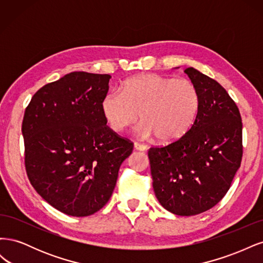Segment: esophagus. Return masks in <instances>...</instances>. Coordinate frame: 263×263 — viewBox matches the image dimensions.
I'll list each match as a JSON object with an SVG mask.
<instances>
[{
	"instance_id": "esophagus-1",
	"label": "esophagus",
	"mask_w": 263,
	"mask_h": 263,
	"mask_svg": "<svg viewBox=\"0 0 263 263\" xmlns=\"http://www.w3.org/2000/svg\"><path fill=\"white\" fill-rule=\"evenodd\" d=\"M134 147H135V149L140 150V151H145V150H147V148H148V146H147V145H145V144H140V142H135V144H134Z\"/></svg>"
}]
</instances>
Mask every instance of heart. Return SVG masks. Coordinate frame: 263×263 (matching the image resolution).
Returning <instances> with one entry per match:
<instances>
[{
	"instance_id": "obj_1",
	"label": "heart",
	"mask_w": 263,
	"mask_h": 263,
	"mask_svg": "<svg viewBox=\"0 0 263 263\" xmlns=\"http://www.w3.org/2000/svg\"><path fill=\"white\" fill-rule=\"evenodd\" d=\"M118 90L108 92L102 100V113L109 128L121 133L145 122L139 132L155 135L159 141L178 140L191 129L200 109V93L186 78L174 79L145 73L127 79Z\"/></svg>"
}]
</instances>
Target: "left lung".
Here are the masks:
<instances>
[{"mask_svg": "<svg viewBox=\"0 0 263 263\" xmlns=\"http://www.w3.org/2000/svg\"><path fill=\"white\" fill-rule=\"evenodd\" d=\"M200 93V109L191 129L169 145L148 151L156 197L180 216H192L226 195L242 159L240 112L214 79L186 68Z\"/></svg>", "mask_w": 263, "mask_h": 263, "instance_id": "1", "label": "left lung"}]
</instances>
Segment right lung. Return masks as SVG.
<instances>
[{
	"label": "right lung",
	"mask_w": 263,
	"mask_h": 263,
	"mask_svg": "<svg viewBox=\"0 0 263 263\" xmlns=\"http://www.w3.org/2000/svg\"><path fill=\"white\" fill-rule=\"evenodd\" d=\"M109 74L74 71L41 87L22 133L30 184L52 208L84 217L112 196L119 166L134 144L106 125L102 100Z\"/></svg>",
	"instance_id": "obj_1"
}]
</instances>
